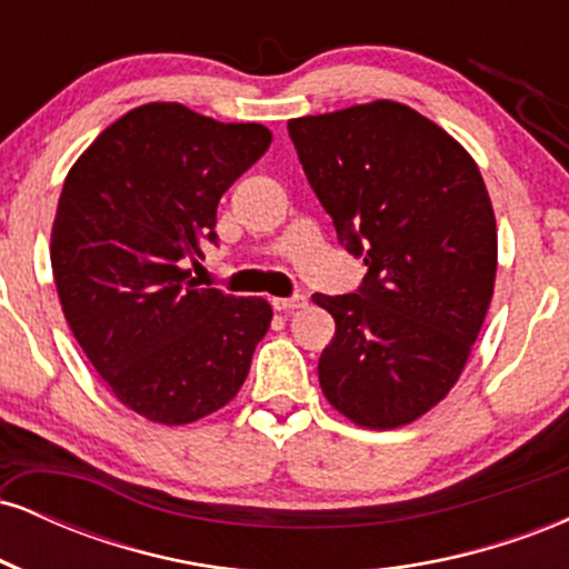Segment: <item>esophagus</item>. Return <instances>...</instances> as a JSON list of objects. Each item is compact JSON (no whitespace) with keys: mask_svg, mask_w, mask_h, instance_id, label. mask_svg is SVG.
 <instances>
[{"mask_svg":"<svg viewBox=\"0 0 569 569\" xmlns=\"http://www.w3.org/2000/svg\"><path fill=\"white\" fill-rule=\"evenodd\" d=\"M307 299L302 293H291V297H276L272 299V307L276 310H299V307H305Z\"/></svg>","mask_w":569,"mask_h":569,"instance_id":"1","label":"esophagus"}]
</instances>
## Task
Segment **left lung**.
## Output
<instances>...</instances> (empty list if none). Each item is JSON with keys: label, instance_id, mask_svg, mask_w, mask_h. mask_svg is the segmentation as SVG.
Masks as SVG:
<instances>
[{"label": "left lung", "instance_id": "obj_1", "mask_svg": "<svg viewBox=\"0 0 569 569\" xmlns=\"http://www.w3.org/2000/svg\"><path fill=\"white\" fill-rule=\"evenodd\" d=\"M307 181L367 276L312 293L337 329L318 361L329 403L398 428L449 393L485 323L498 230L471 154L396 101L289 122Z\"/></svg>", "mask_w": 569, "mask_h": 569}]
</instances>
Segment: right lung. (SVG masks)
<instances>
[{
  "label": "right lung",
  "mask_w": 569,
  "mask_h": 569,
  "mask_svg": "<svg viewBox=\"0 0 569 569\" xmlns=\"http://www.w3.org/2000/svg\"><path fill=\"white\" fill-rule=\"evenodd\" d=\"M257 122L147 103L103 130L63 181L50 262L63 316L128 409L184 426L230 403L272 310L184 267L219 246L221 194L270 147Z\"/></svg>",
  "instance_id": "add662e5"
}]
</instances>
